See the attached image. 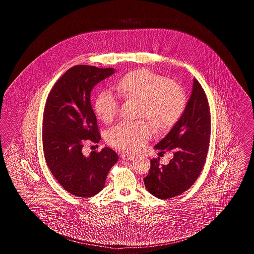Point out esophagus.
I'll list each match as a JSON object with an SVG mask.
<instances>
[{"instance_id":"34e87169","label":"esophagus","mask_w":254,"mask_h":254,"mask_svg":"<svg viewBox=\"0 0 254 254\" xmlns=\"http://www.w3.org/2000/svg\"><path fill=\"white\" fill-rule=\"evenodd\" d=\"M122 159H124V160H127V161H128V160H133L134 159V156L131 155V154H128V153H123L121 155Z\"/></svg>"}]
</instances>
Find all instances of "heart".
Instances as JSON below:
<instances>
[{
  "instance_id": "heart-1",
  "label": "heart",
  "mask_w": 254,
  "mask_h": 254,
  "mask_svg": "<svg viewBox=\"0 0 254 254\" xmlns=\"http://www.w3.org/2000/svg\"><path fill=\"white\" fill-rule=\"evenodd\" d=\"M115 88L122 98L138 101L137 117L148 120L122 122L108 131L109 145L125 152H136L145 146L151 136L150 124L158 130L171 128L187 107L181 85L147 69L126 74ZM93 109L101 121L109 124L118 114L119 102L109 91H102L94 100Z\"/></svg>"
}]
</instances>
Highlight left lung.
<instances>
[{
	"label": "left lung",
	"mask_w": 254,
	"mask_h": 254,
	"mask_svg": "<svg viewBox=\"0 0 254 254\" xmlns=\"http://www.w3.org/2000/svg\"><path fill=\"white\" fill-rule=\"evenodd\" d=\"M210 111L205 91L194 79L192 92L185 111L168 135L154 147L161 152L171 150L168 165L160 158L150 160L144 178L146 190L159 199H169L188 190L205 165L210 139Z\"/></svg>",
	"instance_id": "8db88e82"
}]
</instances>
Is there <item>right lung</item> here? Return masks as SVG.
I'll return each mask as SVG.
<instances>
[{"instance_id":"obj_1","label":"right lung","mask_w":254,"mask_h":254,"mask_svg":"<svg viewBox=\"0 0 254 254\" xmlns=\"http://www.w3.org/2000/svg\"><path fill=\"white\" fill-rule=\"evenodd\" d=\"M114 73V68L78 64L53 85L43 117V149L52 175L69 193L88 198L105 187L109 169L118 161L109 147L85 157V142L97 144L101 135L90 104L94 85Z\"/></svg>"}]
</instances>
